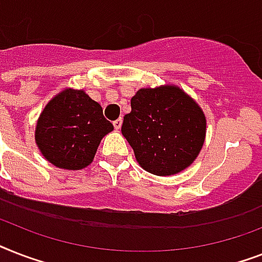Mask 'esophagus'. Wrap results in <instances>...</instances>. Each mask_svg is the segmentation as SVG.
<instances>
[{
  "instance_id": "esophagus-1",
  "label": "esophagus",
  "mask_w": 262,
  "mask_h": 262,
  "mask_svg": "<svg viewBox=\"0 0 262 262\" xmlns=\"http://www.w3.org/2000/svg\"><path fill=\"white\" fill-rule=\"evenodd\" d=\"M113 125H114L115 130H119V129H121V126H122V118L115 119L114 122H113Z\"/></svg>"
}]
</instances>
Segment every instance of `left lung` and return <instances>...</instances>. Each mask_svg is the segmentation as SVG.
I'll return each instance as SVG.
<instances>
[{"label": "left lung", "mask_w": 262, "mask_h": 262, "mask_svg": "<svg viewBox=\"0 0 262 262\" xmlns=\"http://www.w3.org/2000/svg\"><path fill=\"white\" fill-rule=\"evenodd\" d=\"M130 106L121 132L145 171L174 175L194 162L204 145L207 119L189 95L177 85L141 88Z\"/></svg>", "instance_id": "8db88e82"}]
</instances>
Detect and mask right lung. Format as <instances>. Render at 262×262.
I'll return each instance as SVG.
<instances>
[{
    "label": "right lung",
    "mask_w": 262,
    "mask_h": 262,
    "mask_svg": "<svg viewBox=\"0 0 262 262\" xmlns=\"http://www.w3.org/2000/svg\"><path fill=\"white\" fill-rule=\"evenodd\" d=\"M113 129L98 102L83 90L65 88L39 115L35 141L55 167L81 170L92 163L100 140Z\"/></svg>",
    "instance_id": "add662e5"
}]
</instances>
